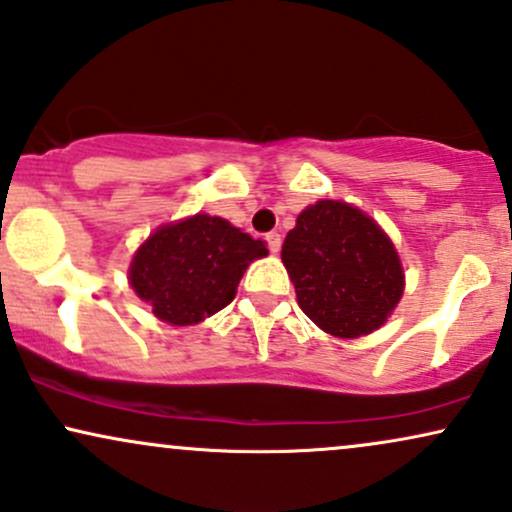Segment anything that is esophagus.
<instances>
[{
    "mask_svg": "<svg viewBox=\"0 0 512 512\" xmlns=\"http://www.w3.org/2000/svg\"><path fill=\"white\" fill-rule=\"evenodd\" d=\"M266 239H268V249L273 251V254H277V251H280V246H282L280 232H268Z\"/></svg>",
    "mask_w": 512,
    "mask_h": 512,
    "instance_id": "34e87169",
    "label": "esophagus"
}]
</instances>
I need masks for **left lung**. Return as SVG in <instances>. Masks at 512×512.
Returning <instances> with one entry per match:
<instances>
[{"mask_svg":"<svg viewBox=\"0 0 512 512\" xmlns=\"http://www.w3.org/2000/svg\"><path fill=\"white\" fill-rule=\"evenodd\" d=\"M301 311L320 330L353 339L384 325L403 294L394 244L375 220L342 201H318L282 244Z\"/></svg>","mask_w":512,"mask_h":512,"instance_id":"1","label":"left lung"}]
</instances>
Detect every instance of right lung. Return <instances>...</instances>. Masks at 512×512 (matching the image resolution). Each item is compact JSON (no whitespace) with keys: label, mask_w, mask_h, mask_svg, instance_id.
I'll return each instance as SVG.
<instances>
[{"label":"right lung","mask_w":512,"mask_h":512,"mask_svg":"<svg viewBox=\"0 0 512 512\" xmlns=\"http://www.w3.org/2000/svg\"><path fill=\"white\" fill-rule=\"evenodd\" d=\"M266 254L263 239L199 213L163 225L137 249L130 285L163 323L194 325L230 304L249 263Z\"/></svg>","instance_id":"right-lung-1"}]
</instances>
